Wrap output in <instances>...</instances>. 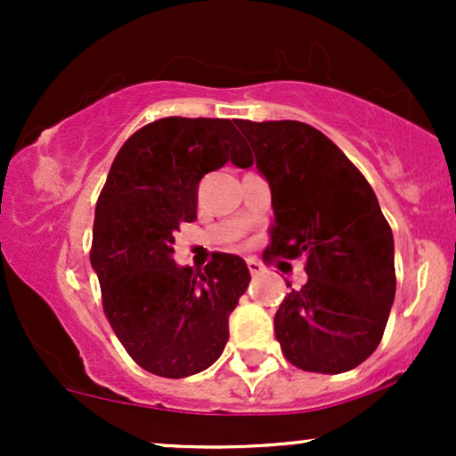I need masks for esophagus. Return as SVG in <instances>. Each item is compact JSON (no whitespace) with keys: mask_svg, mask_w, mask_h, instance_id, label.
<instances>
[{"mask_svg":"<svg viewBox=\"0 0 456 456\" xmlns=\"http://www.w3.org/2000/svg\"><path fill=\"white\" fill-rule=\"evenodd\" d=\"M246 265H248L250 274H259V272L264 270V264H261V261H257L255 257H248V259H246Z\"/></svg>","mask_w":456,"mask_h":456,"instance_id":"obj_1","label":"esophagus"}]
</instances>
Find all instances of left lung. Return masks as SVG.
<instances>
[{
	"label": "left lung",
	"mask_w": 456,
	"mask_h": 456,
	"mask_svg": "<svg viewBox=\"0 0 456 456\" xmlns=\"http://www.w3.org/2000/svg\"><path fill=\"white\" fill-rule=\"evenodd\" d=\"M238 128L272 191L264 259L305 257L308 274L276 311V341L308 373L352 370L378 349L396 291L395 240L378 197L308 124L238 119Z\"/></svg>",
	"instance_id": "left-lung-1"
}]
</instances>
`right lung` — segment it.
Returning <instances> with one entry per match:
<instances>
[{"label":"right lung","mask_w":456,"mask_h":456,"mask_svg":"<svg viewBox=\"0 0 456 456\" xmlns=\"http://www.w3.org/2000/svg\"><path fill=\"white\" fill-rule=\"evenodd\" d=\"M227 162L253 165L232 119L162 118L130 134L98 197L90 261L104 315L130 358L159 378L216 362L248 287L238 255L214 253L203 270L174 261L175 232L197 218L199 182Z\"/></svg>","instance_id":"right-lung-1"}]
</instances>
